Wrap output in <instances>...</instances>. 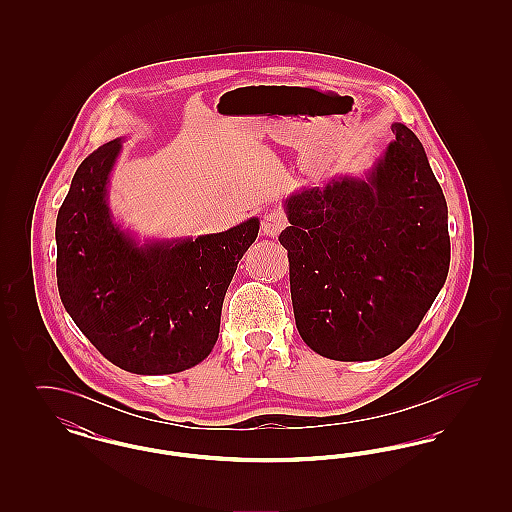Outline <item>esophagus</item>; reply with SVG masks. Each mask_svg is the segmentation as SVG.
Returning <instances> with one entry per match:
<instances>
[{
	"instance_id": "obj_1",
	"label": "esophagus",
	"mask_w": 512,
	"mask_h": 512,
	"mask_svg": "<svg viewBox=\"0 0 512 512\" xmlns=\"http://www.w3.org/2000/svg\"><path fill=\"white\" fill-rule=\"evenodd\" d=\"M286 228V215L278 209L274 211H267L263 215V222H261V232L268 236V238H276L282 230Z\"/></svg>"
}]
</instances>
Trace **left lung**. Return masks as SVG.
Returning <instances> with one entry per match:
<instances>
[{"label":"left lung","instance_id":"1","mask_svg":"<svg viewBox=\"0 0 512 512\" xmlns=\"http://www.w3.org/2000/svg\"><path fill=\"white\" fill-rule=\"evenodd\" d=\"M372 169L284 203L295 326L326 359L374 361L413 336L445 284L447 203L420 140L401 122Z\"/></svg>","mask_w":512,"mask_h":512}]
</instances>
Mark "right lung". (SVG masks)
Masks as SVG:
<instances>
[{"instance_id": "add662e5", "label": "right lung", "mask_w": 512, "mask_h": 512, "mask_svg": "<svg viewBox=\"0 0 512 512\" xmlns=\"http://www.w3.org/2000/svg\"><path fill=\"white\" fill-rule=\"evenodd\" d=\"M121 149L122 138L111 140L74 172L55 224L59 295L113 365L147 376L182 372L213 351L224 295L259 219L195 240L140 244L107 201Z\"/></svg>"}]
</instances>
